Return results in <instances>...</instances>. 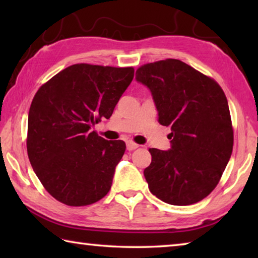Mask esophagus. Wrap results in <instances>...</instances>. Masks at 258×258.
I'll return each mask as SVG.
<instances>
[{
  "mask_svg": "<svg viewBox=\"0 0 258 258\" xmlns=\"http://www.w3.org/2000/svg\"><path fill=\"white\" fill-rule=\"evenodd\" d=\"M126 148H127L128 151H132V150L137 149V148H139V145L134 143L133 141H127V142H126Z\"/></svg>",
  "mask_w": 258,
  "mask_h": 258,
  "instance_id": "obj_1",
  "label": "esophagus"
}]
</instances>
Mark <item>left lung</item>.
<instances>
[{
    "label": "left lung",
    "instance_id": "1",
    "mask_svg": "<svg viewBox=\"0 0 258 258\" xmlns=\"http://www.w3.org/2000/svg\"><path fill=\"white\" fill-rule=\"evenodd\" d=\"M135 80L150 90L159 124L171 127V149L151 148L149 190L164 203L186 206L215 189L233 148L230 109L221 86L189 64L166 59L140 67Z\"/></svg>",
    "mask_w": 258,
    "mask_h": 258
}]
</instances>
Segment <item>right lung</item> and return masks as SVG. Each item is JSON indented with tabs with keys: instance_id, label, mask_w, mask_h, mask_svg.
<instances>
[{
	"instance_id": "add662e5",
	"label": "right lung",
	"mask_w": 258,
	"mask_h": 258,
	"mask_svg": "<svg viewBox=\"0 0 258 258\" xmlns=\"http://www.w3.org/2000/svg\"><path fill=\"white\" fill-rule=\"evenodd\" d=\"M134 77L132 67L77 63L42 85L28 113L27 152L45 190L68 206L99 202L110 190L126 146L91 127L109 119Z\"/></svg>"
}]
</instances>
